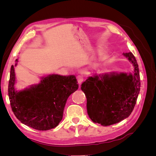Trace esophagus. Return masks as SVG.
<instances>
[{
    "label": "esophagus",
    "instance_id": "obj_1",
    "mask_svg": "<svg viewBox=\"0 0 156 156\" xmlns=\"http://www.w3.org/2000/svg\"><path fill=\"white\" fill-rule=\"evenodd\" d=\"M77 82L79 84H81L82 82L84 81V77L82 75H79L77 76Z\"/></svg>",
    "mask_w": 156,
    "mask_h": 156
}]
</instances>
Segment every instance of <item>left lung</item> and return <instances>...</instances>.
I'll use <instances>...</instances> for the list:
<instances>
[{"label":"left lung","instance_id":"left-lung-1","mask_svg":"<svg viewBox=\"0 0 156 156\" xmlns=\"http://www.w3.org/2000/svg\"><path fill=\"white\" fill-rule=\"evenodd\" d=\"M134 66V74L112 73L90 77L81 84L87 97V113L95 123L108 126L128 117L140 91L139 66L131 52L123 53Z\"/></svg>","mask_w":156,"mask_h":156}]
</instances>
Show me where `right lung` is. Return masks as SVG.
Here are the masks:
<instances>
[{
  "instance_id": "add662e5",
  "label": "right lung",
  "mask_w": 156,
  "mask_h": 156,
  "mask_svg": "<svg viewBox=\"0 0 156 156\" xmlns=\"http://www.w3.org/2000/svg\"><path fill=\"white\" fill-rule=\"evenodd\" d=\"M15 81L12 65L8 84L12 110L21 123L40 131L58 125L68 97L79 88L74 75H51L42 79L40 84L20 92L14 88Z\"/></svg>"
}]
</instances>
